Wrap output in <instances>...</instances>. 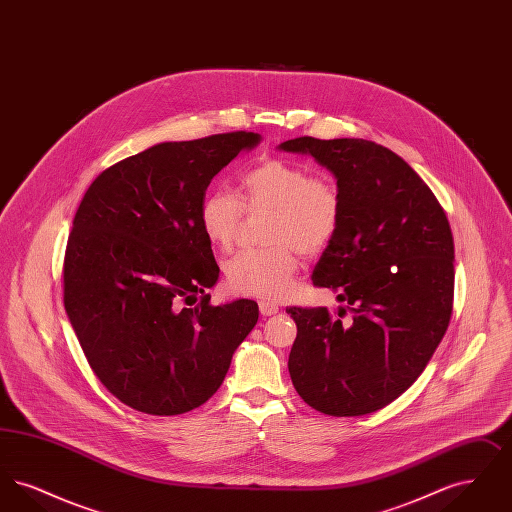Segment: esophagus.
<instances>
[{"label": "esophagus", "mask_w": 512, "mask_h": 512, "mask_svg": "<svg viewBox=\"0 0 512 512\" xmlns=\"http://www.w3.org/2000/svg\"><path fill=\"white\" fill-rule=\"evenodd\" d=\"M259 311H261L263 317H270V315H276V313H278V305H274V303L263 299V301H259Z\"/></svg>", "instance_id": "obj_1"}]
</instances>
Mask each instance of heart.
I'll return each mask as SVG.
<instances>
[{
  "label": "heart",
  "mask_w": 512,
  "mask_h": 512,
  "mask_svg": "<svg viewBox=\"0 0 512 512\" xmlns=\"http://www.w3.org/2000/svg\"><path fill=\"white\" fill-rule=\"evenodd\" d=\"M240 197L215 188L199 203V224L209 244L230 249L244 224V213H270L261 251H242L224 272L228 288L240 295L282 299L292 290L299 268L295 249L317 255L336 238L341 199L336 186L301 165L270 159L245 172Z\"/></svg>",
  "instance_id": "obj_1"
}]
</instances>
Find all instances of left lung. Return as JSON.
I'll use <instances>...</instances> for the list:
<instances>
[{"label": "left lung", "mask_w": 512, "mask_h": 512, "mask_svg": "<svg viewBox=\"0 0 512 512\" xmlns=\"http://www.w3.org/2000/svg\"><path fill=\"white\" fill-rule=\"evenodd\" d=\"M278 149L315 157L334 174L341 199L340 228L313 284L332 288L345 305L338 317L326 307L286 309L297 324L288 361L293 388L320 413H374L413 386L449 326V220L424 180L388 147L303 136Z\"/></svg>", "instance_id": "obj_1"}]
</instances>
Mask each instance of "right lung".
Instances as JSON below:
<instances>
[{
    "mask_svg": "<svg viewBox=\"0 0 512 512\" xmlns=\"http://www.w3.org/2000/svg\"><path fill=\"white\" fill-rule=\"evenodd\" d=\"M261 134L161 142L101 172L65 253V311L99 382L140 413L172 416L219 390L259 318L251 299L213 307L219 280L199 224L215 174ZM200 297L194 310L182 302Z\"/></svg>",
    "mask_w": 512,
    "mask_h": 512,
    "instance_id": "add662e5",
    "label": "right lung"
}]
</instances>
